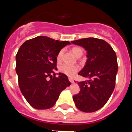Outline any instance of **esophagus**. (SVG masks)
<instances>
[{
    "label": "esophagus",
    "instance_id": "esophagus-1",
    "mask_svg": "<svg viewBox=\"0 0 132 132\" xmlns=\"http://www.w3.org/2000/svg\"><path fill=\"white\" fill-rule=\"evenodd\" d=\"M69 80L70 82H71V83H73V82H74V80H73L72 78H69Z\"/></svg>",
    "mask_w": 132,
    "mask_h": 132
}]
</instances>
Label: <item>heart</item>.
Segmentation results:
<instances>
[{
  "label": "heart",
  "instance_id": "heart-1",
  "mask_svg": "<svg viewBox=\"0 0 132 132\" xmlns=\"http://www.w3.org/2000/svg\"><path fill=\"white\" fill-rule=\"evenodd\" d=\"M72 52L74 53V55L76 57H79L82 55V50L80 47H73L72 49ZM63 53V50H61L58 53L57 56V61H60L61 60V57H62ZM59 71L63 74L67 75V76L72 77L76 74L79 70V67L78 65H68V64H63L62 65H61L59 68Z\"/></svg>",
  "mask_w": 132,
  "mask_h": 132
}]
</instances>
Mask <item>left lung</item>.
Masks as SVG:
<instances>
[{
	"instance_id": "1",
	"label": "left lung",
	"mask_w": 132,
	"mask_h": 132,
	"mask_svg": "<svg viewBox=\"0 0 132 132\" xmlns=\"http://www.w3.org/2000/svg\"><path fill=\"white\" fill-rule=\"evenodd\" d=\"M71 43L87 51V62L79 75L88 79L79 82L80 91L73 96V101L80 111H97L114 91L118 72L116 53L106 41L98 38H83Z\"/></svg>"
}]
</instances>
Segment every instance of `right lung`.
<instances>
[{
  "instance_id": "add662e5",
  "label": "right lung",
  "mask_w": 132,
  "mask_h": 132,
  "mask_svg": "<svg viewBox=\"0 0 132 132\" xmlns=\"http://www.w3.org/2000/svg\"><path fill=\"white\" fill-rule=\"evenodd\" d=\"M70 44L68 41L38 36L26 41L18 50L16 71L20 89L33 108L45 110L53 107L62 90L71 85L67 75L59 73L55 77L54 72L58 53Z\"/></svg>"
}]
</instances>
